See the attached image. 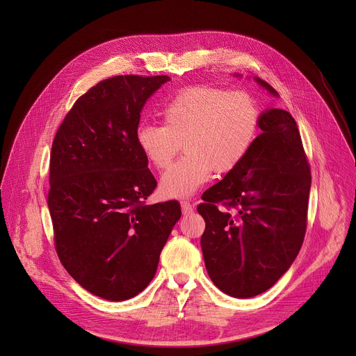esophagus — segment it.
I'll list each match as a JSON object with an SVG mask.
<instances>
[{
  "label": "esophagus",
  "instance_id": "obj_1",
  "mask_svg": "<svg viewBox=\"0 0 356 356\" xmlns=\"http://www.w3.org/2000/svg\"><path fill=\"white\" fill-rule=\"evenodd\" d=\"M180 204H181V212H183V215H192V213H193V207H192L191 202L183 200Z\"/></svg>",
  "mask_w": 356,
  "mask_h": 356
}]
</instances>
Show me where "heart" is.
I'll use <instances>...</instances> for the list:
<instances>
[{
	"label": "heart",
	"instance_id": "heart-1",
	"mask_svg": "<svg viewBox=\"0 0 356 356\" xmlns=\"http://www.w3.org/2000/svg\"><path fill=\"white\" fill-rule=\"evenodd\" d=\"M160 115L163 127L141 124L136 143L159 170L170 165L183 145L186 154L161 177L160 192L168 199L192 196L213 170H234L250 153L261 124L252 93L211 85L180 89Z\"/></svg>",
	"mask_w": 356,
	"mask_h": 356
}]
</instances>
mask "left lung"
Masks as SVG:
<instances>
[{"instance_id":"8db88e82","label":"left lung","mask_w":356,"mask_h":356,"mask_svg":"<svg viewBox=\"0 0 356 356\" xmlns=\"http://www.w3.org/2000/svg\"><path fill=\"white\" fill-rule=\"evenodd\" d=\"M255 81L278 95L267 82ZM259 128L247 157L197 204L207 223L200 245L208 274L219 290L238 298L277 283L307 228L312 175L300 131L290 112L277 108L261 115Z\"/></svg>"}]
</instances>
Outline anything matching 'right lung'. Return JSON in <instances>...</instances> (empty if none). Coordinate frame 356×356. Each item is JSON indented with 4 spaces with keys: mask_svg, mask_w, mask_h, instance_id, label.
<instances>
[{
    "mask_svg": "<svg viewBox=\"0 0 356 356\" xmlns=\"http://www.w3.org/2000/svg\"><path fill=\"white\" fill-rule=\"evenodd\" d=\"M168 78L121 74L92 86L54 136L47 204L62 266L89 293L112 302L152 282L181 216L180 203L147 204L157 188L136 143L145 101Z\"/></svg>",
    "mask_w": 356,
    "mask_h": 356,
    "instance_id": "add662e5",
    "label": "right lung"
}]
</instances>
